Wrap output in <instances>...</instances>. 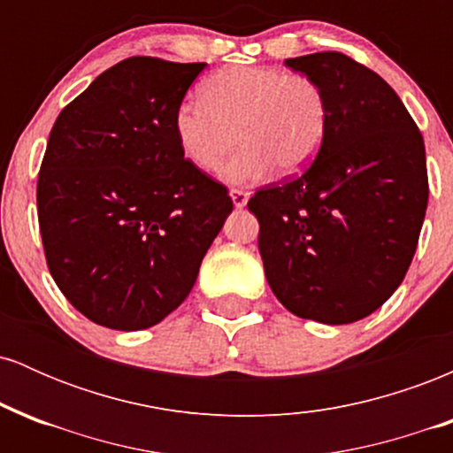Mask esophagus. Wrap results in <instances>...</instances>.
Returning <instances> with one entry per match:
<instances>
[{
    "label": "esophagus",
    "mask_w": 453,
    "mask_h": 453,
    "mask_svg": "<svg viewBox=\"0 0 453 453\" xmlns=\"http://www.w3.org/2000/svg\"><path fill=\"white\" fill-rule=\"evenodd\" d=\"M230 197H232V202H234V206H236V209H244V206H247V202H249V194L244 189H232Z\"/></svg>",
    "instance_id": "obj_1"
}]
</instances>
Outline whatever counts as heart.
<instances>
[{"label":"heart","mask_w":453,"mask_h":453,"mask_svg":"<svg viewBox=\"0 0 453 453\" xmlns=\"http://www.w3.org/2000/svg\"><path fill=\"white\" fill-rule=\"evenodd\" d=\"M200 97L176 106L173 129L183 157L211 173L221 168L227 185H253L280 174H300L319 155L330 126L321 85L304 74L273 65L223 67L200 85Z\"/></svg>","instance_id":"heart-1"}]
</instances>
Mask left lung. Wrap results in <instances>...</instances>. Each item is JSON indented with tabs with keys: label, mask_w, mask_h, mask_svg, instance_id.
I'll return each mask as SVG.
<instances>
[{
	"label": "left lung",
	"mask_w": 453,
	"mask_h": 453,
	"mask_svg": "<svg viewBox=\"0 0 453 453\" xmlns=\"http://www.w3.org/2000/svg\"><path fill=\"white\" fill-rule=\"evenodd\" d=\"M326 91L313 164L259 189V256L289 313L341 326L375 313L407 274L428 206L424 138L396 91L342 53L285 59Z\"/></svg>",
	"instance_id": "obj_1"
}]
</instances>
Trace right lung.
Wrapping results in <instances>:
<instances>
[{
	"instance_id": "1",
	"label": "right lung",
	"mask_w": 453,
	"mask_h": 453,
	"mask_svg": "<svg viewBox=\"0 0 453 453\" xmlns=\"http://www.w3.org/2000/svg\"><path fill=\"white\" fill-rule=\"evenodd\" d=\"M204 67L129 57L50 129L38 176L46 264L104 327L144 330L179 309L234 209L174 138L176 106Z\"/></svg>"
}]
</instances>
